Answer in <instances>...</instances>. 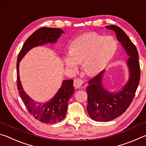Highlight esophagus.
Instances as JSON below:
<instances>
[{"instance_id":"1","label":"esophagus","mask_w":146,"mask_h":146,"mask_svg":"<svg viewBox=\"0 0 146 146\" xmlns=\"http://www.w3.org/2000/svg\"><path fill=\"white\" fill-rule=\"evenodd\" d=\"M86 86V83L82 79L75 78L74 80V86L77 89L84 88Z\"/></svg>"}]
</instances>
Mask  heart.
Here are the masks:
<instances>
[{"instance_id": "b5f03b06", "label": "heart", "mask_w": 146, "mask_h": 146, "mask_svg": "<svg viewBox=\"0 0 146 146\" xmlns=\"http://www.w3.org/2000/svg\"><path fill=\"white\" fill-rule=\"evenodd\" d=\"M117 48V42L111 36L104 37L95 33H86L74 39L70 51L64 55L63 60L71 72L77 71L79 63L82 62L86 72L95 75L107 66Z\"/></svg>"}]
</instances>
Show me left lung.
Listing matches in <instances>:
<instances>
[{"label":"left lung","mask_w":146,"mask_h":146,"mask_svg":"<svg viewBox=\"0 0 146 146\" xmlns=\"http://www.w3.org/2000/svg\"><path fill=\"white\" fill-rule=\"evenodd\" d=\"M106 28L115 32L118 41L129 56L125 62L129 70V79L117 92L109 91L104 87L102 79L104 70L89 81L86 89L87 111L90 117L98 122L113 120L126 111L135 97L140 78L138 53L135 46L118 26L111 25Z\"/></svg>","instance_id":"8db88e82"}]
</instances>
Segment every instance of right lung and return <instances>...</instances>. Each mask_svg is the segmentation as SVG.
I'll return each mask as SVG.
<instances>
[{
  "label": "right lung",
  "instance_id": "obj_1",
  "mask_svg": "<svg viewBox=\"0 0 146 146\" xmlns=\"http://www.w3.org/2000/svg\"><path fill=\"white\" fill-rule=\"evenodd\" d=\"M64 33L62 29L54 28H42L29 36L24 42L18 55L17 62V79L20 97L28 109L30 114L35 118L46 123L60 122L66 117L70 98L72 97L75 89L73 80H64L60 88L55 96L45 103L35 102L29 97L24 91L20 80L19 64L28 51L35 47L42 46L50 43L55 44L61 35Z\"/></svg>",
  "mask_w": 146,
  "mask_h": 146
}]
</instances>
